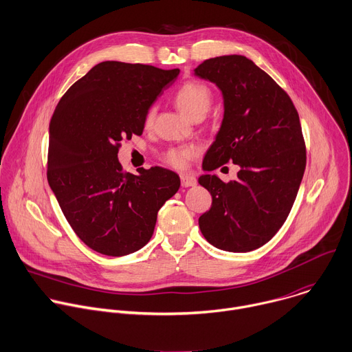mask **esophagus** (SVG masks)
Instances as JSON below:
<instances>
[{
    "instance_id": "34e87169",
    "label": "esophagus",
    "mask_w": 352,
    "mask_h": 352,
    "mask_svg": "<svg viewBox=\"0 0 352 352\" xmlns=\"http://www.w3.org/2000/svg\"><path fill=\"white\" fill-rule=\"evenodd\" d=\"M181 185L188 188V186H193L196 185V178L193 175H189V174H181Z\"/></svg>"
}]
</instances>
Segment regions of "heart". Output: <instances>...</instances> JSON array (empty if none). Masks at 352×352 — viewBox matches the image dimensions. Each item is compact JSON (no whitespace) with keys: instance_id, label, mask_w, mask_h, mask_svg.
Returning <instances> with one entry per match:
<instances>
[{"instance_id":"heart-1","label":"heart","mask_w":352,"mask_h":352,"mask_svg":"<svg viewBox=\"0 0 352 352\" xmlns=\"http://www.w3.org/2000/svg\"><path fill=\"white\" fill-rule=\"evenodd\" d=\"M175 104L193 120L203 119L212 104V92L201 81L188 80L178 87L174 94ZM156 119V107L151 106L145 113V127H152ZM197 153V148L192 145L170 148L163 155V162L174 168L182 170L188 162Z\"/></svg>"}]
</instances>
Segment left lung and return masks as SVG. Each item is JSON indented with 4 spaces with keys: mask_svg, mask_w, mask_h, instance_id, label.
Returning a JSON list of instances; mask_svg holds the SVG:
<instances>
[{
    "mask_svg": "<svg viewBox=\"0 0 352 352\" xmlns=\"http://www.w3.org/2000/svg\"><path fill=\"white\" fill-rule=\"evenodd\" d=\"M195 74L215 82L223 95V120L203 168L228 162L241 167L223 182L207 173L197 182L211 197L199 226L212 246L232 253L256 250L285 223L298 192L307 151L298 111L276 81L242 55L204 60Z\"/></svg>",
    "mask_w": 352,
    "mask_h": 352,
    "instance_id": "obj_1",
    "label": "left lung"
}]
</instances>
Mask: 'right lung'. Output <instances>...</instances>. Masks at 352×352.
Masks as SVG:
<instances>
[{"label": "right lung", "mask_w": 352, "mask_h": 352, "mask_svg": "<svg viewBox=\"0 0 352 352\" xmlns=\"http://www.w3.org/2000/svg\"><path fill=\"white\" fill-rule=\"evenodd\" d=\"M179 69L106 60L60 98L50 122L48 184L76 235L96 253L123 257L152 238L157 211L179 188L163 167L127 173L122 141L142 135L146 110Z\"/></svg>", "instance_id": "obj_1"}]
</instances>
